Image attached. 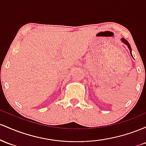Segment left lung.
Segmentation results:
<instances>
[{"label":"left lung","instance_id":"obj_1","mask_svg":"<svg viewBox=\"0 0 146 146\" xmlns=\"http://www.w3.org/2000/svg\"><path fill=\"white\" fill-rule=\"evenodd\" d=\"M121 42H123L124 44H125V45H126L127 46V47H128V49H129V50H130V54H131V56H132V49H131V46H130V43H129L127 41V40H125V38H122L121 39ZM133 57V56H132Z\"/></svg>","mask_w":146,"mask_h":146}]
</instances>
